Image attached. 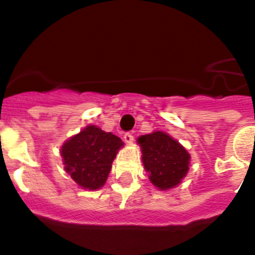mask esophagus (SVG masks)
I'll use <instances>...</instances> for the list:
<instances>
[{
	"label": "esophagus",
	"mask_w": 255,
	"mask_h": 255,
	"mask_svg": "<svg viewBox=\"0 0 255 255\" xmlns=\"http://www.w3.org/2000/svg\"><path fill=\"white\" fill-rule=\"evenodd\" d=\"M132 140H134V136H132L131 132H125V134H124V141H125V143L130 144L132 143Z\"/></svg>",
	"instance_id": "obj_1"
}]
</instances>
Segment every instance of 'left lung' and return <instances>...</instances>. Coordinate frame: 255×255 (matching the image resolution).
<instances>
[{"label": "left lung", "mask_w": 255, "mask_h": 255, "mask_svg": "<svg viewBox=\"0 0 255 255\" xmlns=\"http://www.w3.org/2000/svg\"><path fill=\"white\" fill-rule=\"evenodd\" d=\"M143 164L155 188L166 190L180 184L189 170L190 155L185 148L162 131L143 135L138 139Z\"/></svg>", "instance_id": "left-lung-1"}]
</instances>
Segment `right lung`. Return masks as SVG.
Masks as SVG:
<instances>
[{
  "mask_svg": "<svg viewBox=\"0 0 255 255\" xmlns=\"http://www.w3.org/2000/svg\"><path fill=\"white\" fill-rule=\"evenodd\" d=\"M124 145L119 136L97 126H87L62 145L65 170L76 184L96 190L103 186L117 150Z\"/></svg>",
  "mask_w": 255,
  "mask_h": 255,
  "instance_id": "add662e5",
  "label": "right lung"
}]
</instances>
